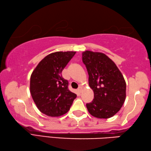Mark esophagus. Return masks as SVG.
<instances>
[{"label":"esophagus","instance_id":"obj_1","mask_svg":"<svg viewBox=\"0 0 151 151\" xmlns=\"http://www.w3.org/2000/svg\"><path fill=\"white\" fill-rule=\"evenodd\" d=\"M81 90H82V87L80 86V87H79V88H78V91L80 93V92L81 91Z\"/></svg>","mask_w":151,"mask_h":151}]
</instances>
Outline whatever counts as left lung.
Masks as SVG:
<instances>
[{
  "mask_svg": "<svg viewBox=\"0 0 151 151\" xmlns=\"http://www.w3.org/2000/svg\"><path fill=\"white\" fill-rule=\"evenodd\" d=\"M82 61L88 70L89 86L94 99L86 104L89 113L95 117L108 119L123 106L126 97V83L115 63L101 52L82 53Z\"/></svg>",
  "mask_w": 151,
  "mask_h": 151,
  "instance_id": "obj_1",
  "label": "left lung"
}]
</instances>
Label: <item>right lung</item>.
<instances>
[{"mask_svg": "<svg viewBox=\"0 0 151 151\" xmlns=\"http://www.w3.org/2000/svg\"><path fill=\"white\" fill-rule=\"evenodd\" d=\"M76 52H56L46 55L30 76V90L40 111L50 117H59L70 109L77 95L68 89L62 70Z\"/></svg>", "mask_w": 151, "mask_h": 151, "instance_id": "1", "label": "right lung"}]
</instances>
